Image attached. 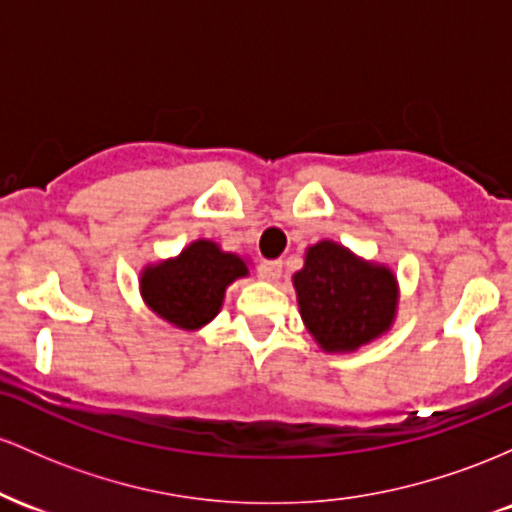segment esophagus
<instances>
[{
  "label": "esophagus",
  "instance_id": "34e87169",
  "mask_svg": "<svg viewBox=\"0 0 512 512\" xmlns=\"http://www.w3.org/2000/svg\"><path fill=\"white\" fill-rule=\"evenodd\" d=\"M280 273H283V263L280 261H266L258 266V275H261L263 280H268V283H275V280L280 278Z\"/></svg>",
  "mask_w": 512,
  "mask_h": 512
}]
</instances>
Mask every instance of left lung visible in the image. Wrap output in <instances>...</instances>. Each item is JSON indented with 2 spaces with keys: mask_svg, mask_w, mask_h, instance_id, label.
Wrapping results in <instances>:
<instances>
[{
  "mask_svg": "<svg viewBox=\"0 0 512 512\" xmlns=\"http://www.w3.org/2000/svg\"><path fill=\"white\" fill-rule=\"evenodd\" d=\"M300 312L324 350H355L392 324L396 280L389 268L358 261L348 249L321 241L295 273Z\"/></svg>",
  "mask_w": 512,
  "mask_h": 512,
  "instance_id": "obj_1",
  "label": "left lung"
}]
</instances>
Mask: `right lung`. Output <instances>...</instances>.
<instances>
[{
    "mask_svg": "<svg viewBox=\"0 0 512 512\" xmlns=\"http://www.w3.org/2000/svg\"><path fill=\"white\" fill-rule=\"evenodd\" d=\"M249 273L234 254H222L212 241H193L179 258L147 268L142 297L159 317L179 329H200L222 307L229 283Z\"/></svg>",
    "mask_w": 512,
    "mask_h": 512,
    "instance_id": "right-lung-1",
    "label": "right lung"
}]
</instances>
